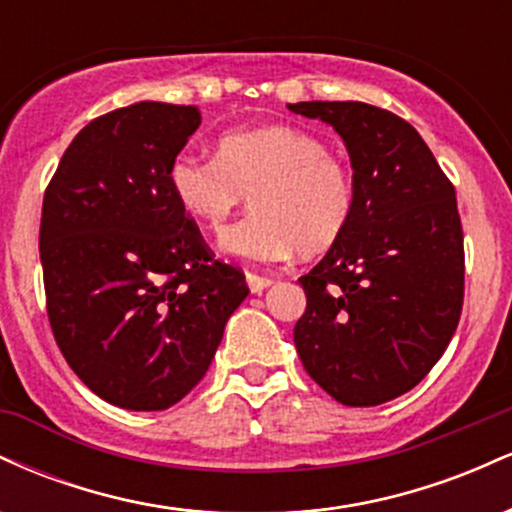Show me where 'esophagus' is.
Returning a JSON list of instances; mask_svg holds the SVG:
<instances>
[{"instance_id":"esophagus-1","label":"esophagus","mask_w":512,"mask_h":512,"mask_svg":"<svg viewBox=\"0 0 512 512\" xmlns=\"http://www.w3.org/2000/svg\"><path fill=\"white\" fill-rule=\"evenodd\" d=\"M245 279H248V286H250L252 293H260V291L267 289V286L274 284V279H269V276H260V274H255V272L245 274Z\"/></svg>"}]
</instances>
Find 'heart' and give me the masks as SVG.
<instances>
[{
    "mask_svg": "<svg viewBox=\"0 0 512 512\" xmlns=\"http://www.w3.org/2000/svg\"><path fill=\"white\" fill-rule=\"evenodd\" d=\"M168 185L180 207L221 228L250 195L252 211L223 231L221 248L255 262L330 252L356 211L354 168L313 132L262 125L226 132L216 156L185 151L170 161Z\"/></svg>",
    "mask_w": 512,
    "mask_h": 512,
    "instance_id": "heart-1",
    "label": "heart"
}]
</instances>
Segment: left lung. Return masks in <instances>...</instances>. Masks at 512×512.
<instances>
[{
    "label": "left lung",
    "instance_id": "obj_1",
    "mask_svg": "<svg viewBox=\"0 0 512 512\" xmlns=\"http://www.w3.org/2000/svg\"><path fill=\"white\" fill-rule=\"evenodd\" d=\"M342 134L356 178L349 231L301 276L293 342L310 378L346 407H378L426 378L462 315L455 187L407 120L358 101L289 103Z\"/></svg>",
    "mask_w": 512,
    "mask_h": 512
}]
</instances>
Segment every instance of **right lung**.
<instances>
[{
  "label": "right lung",
  "instance_id": "add662e5",
  "mask_svg": "<svg viewBox=\"0 0 512 512\" xmlns=\"http://www.w3.org/2000/svg\"><path fill=\"white\" fill-rule=\"evenodd\" d=\"M199 122L197 105L105 113L76 134L45 190L50 330L81 383L122 409L163 411L197 387L250 293L168 185Z\"/></svg>",
  "mask_w": 512,
  "mask_h": 512
}]
</instances>
